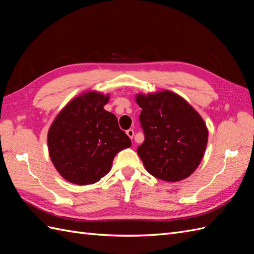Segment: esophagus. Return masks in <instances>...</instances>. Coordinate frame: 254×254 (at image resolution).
I'll return each mask as SVG.
<instances>
[{
	"label": "esophagus",
	"mask_w": 254,
	"mask_h": 254,
	"mask_svg": "<svg viewBox=\"0 0 254 254\" xmlns=\"http://www.w3.org/2000/svg\"><path fill=\"white\" fill-rule=\"evenodd\" d=\"M127 134L128 137L132 139V138H133V136H134V131H133L132 128H129V129H127Z\"/></svg>",
	"instance_id": "obj_1"
}]
</instances>
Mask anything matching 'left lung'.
Segmentation results:
<instances>
[{
	"label": "left lung",
	"instance_id": "8db88e82",
	"mask_svg": "<svg viewBox=\"0 0 254 254\" xmlns=\"http://www.w3.org/2000/svg\"><path fill=\"white\" fill-rule=\"evenodd\" d=\"M139 121L145 140L137 148L146 170L161 180L180 181L196 170L203 158L208 129L198 113L171 91L138 94Z\"/></svg>",
	"mask_w": 254,
	"mask_h": 254
}]
</instances>
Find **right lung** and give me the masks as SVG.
Wrapping results in <instances>:
<instances>
[{
    "label": "right lung",
    "instance_id": "right-lung-1",
    "mask_svg": "<svg viewBox=\"0 0 254 254\" xmlns=\"http://www.w3.org/2000/svg\"><path fill=\"white\" fill-rule=\"evenodd\" d=\"M108 95L86 92L70 101L48 132L51 161L61 176L78 186L92 185L112 168L116 154L131 147L116 116L104 109Z\"/></svg>",
    "mask_w": 254,
    "mask_h": 254
}]
</instances>
